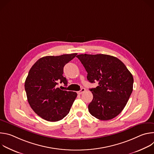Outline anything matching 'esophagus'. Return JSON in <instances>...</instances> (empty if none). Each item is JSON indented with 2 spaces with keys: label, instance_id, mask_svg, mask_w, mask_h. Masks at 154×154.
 <instances>
[{
  "label": "esophagus",
  "instance_id": "obj_1",
  "mask_svg": "<svg viewBox=\"0 0 154 154\" xmlns=\"http://www.w3.org/2000/svg\"><path fill=\"white\" fill-rule=\"evenodd\" d=\"M85 88H82L79 91H78L77 92V93L79 94H82L83 92H85Z\"/></svg>",
  "mask_w": 154,
  "mask_h": 154
}]
</instances>
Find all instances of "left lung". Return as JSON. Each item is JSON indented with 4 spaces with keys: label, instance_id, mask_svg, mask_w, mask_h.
Here are the masks:
<instances>
[{
    "label": "left lung",
    "instance_id": "8db88e82",
    "mask_svg": "<svg viewBox=\"0 0 154 154\" xmlns=\"http://www.w3.org/2000/svg\"><path fill=\"white\" fill-rule=\"evenodd\" d=\"M77 57L88 73V80L99 84L90 89L93 99L88 105L89 112L102 121L115 118L122 111L132 93V74L120 60L113 56L80 54Z\"/></svg>",
    "mask_w": 154,
    "mask_h": 154
}]
</instances>
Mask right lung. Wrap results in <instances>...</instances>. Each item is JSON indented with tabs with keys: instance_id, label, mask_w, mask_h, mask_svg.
Instances as JSON below:
<instances>
[{
	"instance_id": "obj_1",
	"label": "right lung",
	"mask_w": 154,
	"mask_h": 154,
	"mask_svg": "<svg viewBox=\"0 0 154 154\" xmlns=\"http://www.w3.org/2000/svg\"><path fill=\"white\" fill-rule=\"evenodd\" d=\"M77 54L46 56L39 58L30 69L25 82L27 100L33 110L48 121L64 118L69 111L77 94L57 88L58 83L67 85L63 68Z\"/></svg>"
}]
</instances>
